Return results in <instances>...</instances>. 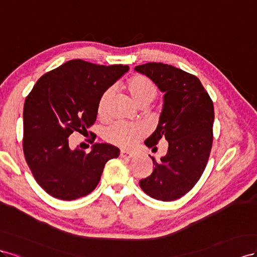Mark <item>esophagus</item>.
<instances>
[{
    "instance_id": "esophagus-1",
    "label": "esophagus",
    "mask_w": 257,
    "mask_h": 257,
    "mask_svg": "<svg viewBox=\"0 0 257 257\" xmlns=\"http://www.w3.org/2000/svg\"><path fill=\"white\" fill-rule=\"evenodd\" d=\"M135 156L134 153H130V152H126V151H120V157L121 158H133Z\"/></svg>"
}]
</instances>
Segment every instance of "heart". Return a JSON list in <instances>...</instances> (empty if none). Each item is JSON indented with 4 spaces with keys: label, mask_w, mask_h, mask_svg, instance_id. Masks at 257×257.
<instances>
[{
    "label": "heart",
    "mask_w": 257,
    "mask_h": 257,
    "mask_svg": "<svg viewBox=\"0 0 257 257\" xmlns=\"http://www.w3.org/2000/svg\"><path fill=\"white\" fill-rule=\"evenodd\" d=\"M131 99L137 106H148L157 96V87L150 78L143 75H135L128 79L124 85ZM113 96V89L108 88L99 99L98 102V114L103 116L106 112L107 105ZM146 130L142 126L138 124H128L126 122H116L109 127L104 133V140L118 148L128 150L140 141L145 136Z\"/></svg>",
    "instance_id": "b5f03b06"
}]
</instances>
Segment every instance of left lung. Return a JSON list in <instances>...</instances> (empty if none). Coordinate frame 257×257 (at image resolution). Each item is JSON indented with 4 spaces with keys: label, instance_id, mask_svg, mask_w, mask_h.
Returning <instances> with one entry per match:
<instances>
[{
    "label": "left lung",
    "instance_id": "1",
    "mask_svg": "<svg viewBox=\"0 0 257 257\" xmlns=\"http://www.w3.org/2000/svg\"><path fill=\"white\" fill-rule=\"evenodd\" d=\"M135 71L164 92L156 130L145 140L153 150L161 138L169 143L153 173L140 181L143 192L157 200L179 199L192 189L207 166L213 142V102L195 75L169 64L150 62Z\"/></svg>",
    "mask_w": 257,
    "mask_h": 257
}]
</instances>
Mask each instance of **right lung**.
<instances>
[{"label": "right lung", "instance_id": "right-lung-1", "mask_svg": "<svg viewBox=\"0 0 257 257\" xmlns=\"http://www.w3.org/2000/svg\"><path fill=\"white\" fill-rule=\"evenodd\" d=\"M129 70L128 65H99L70 60L44 74L24 107V153L39 185L58 199L74 200L97 187L109 159L119 149L94 143L89 153L71 149L69 137L96 121L98 102Z\"/></svg>", "mask_w": 257, "mask_h": 257}]
</instances>
